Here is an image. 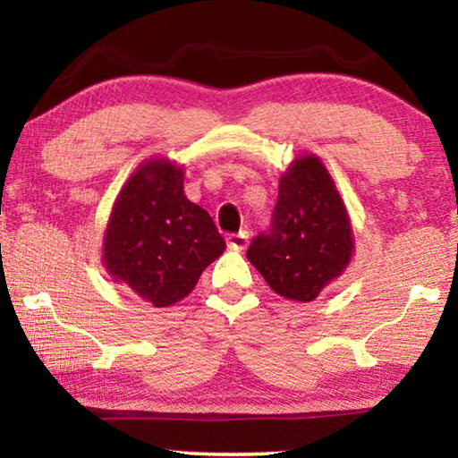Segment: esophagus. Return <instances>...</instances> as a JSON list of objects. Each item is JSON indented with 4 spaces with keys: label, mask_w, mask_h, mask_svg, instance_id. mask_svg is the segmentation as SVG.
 <instances>
[{
    "label": "esophagus",
    "mask_w": 458,
    "mask_h": 458,
    "mask_svg": "<svg viewBox=\"0 0 458 458\" xmlns=\"http://www.w3.org/2000/svg\"><path fill=\"white\" fill-rule=\"evenodd\" d=\"M226 242H228V248L230 250H244V248L248 246V242H250V234H248V232H238V234H230L228 238H226Z\"/></svg>",
    "instance_id": "obj_1"
}]
</instances>
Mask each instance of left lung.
<instances>
[{"label": "left lung", "mask_w": 458, "mask_h": 458, "mask_svg": "<svg viewBox=\"0 0 458 458\" xmlns=\"http://www.w3.org/2000/svg\"><path fill=\"white\" fill-rule=\"evenodd\" d=\"M353 232L345 204L323 161L299 155L278 180L268 234H259L246 257L270 289L309 303L344 275L353 257Z\"/></svg>", "instance_id": "obj_1"}]
</instances>
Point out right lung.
I'll return each mask as SVG.
<instances>
[{
	"label": "right lung",
	"mask_w": 458,
	"mask_h": 458,
	"mask_svg": "<svg viewBox=\"0 0 458 458\" xmlns=\"http://www.w3.org/2000/svg\"><path fill=\"white\" fill-rule=\"evenodd\" d=\"M183 177L175 161H143L121 188L106 222V273L153 307L188 297L201 270L226 250L210 214L185 198Z\"/></svg>",
	"instance_id": "obj_1"
}]
</instances>
